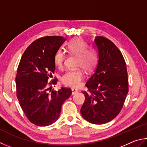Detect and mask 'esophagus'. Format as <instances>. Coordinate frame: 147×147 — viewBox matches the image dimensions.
<instances>
[{"mask_svg": "<svg viewBox=\"0 0 147 147\" xmlns=\"http://www.w3.org/2000/svg\"><path fill=\"white\" fill-rule=\"evenodd\" d=\"M71 92H72V95H75L76 93H78V90L76 88H72Z\"/></svg>", "mask_w": 147, "mask_h": 147, "instance_id": "1", "label": "esophagus"}]
</instances>
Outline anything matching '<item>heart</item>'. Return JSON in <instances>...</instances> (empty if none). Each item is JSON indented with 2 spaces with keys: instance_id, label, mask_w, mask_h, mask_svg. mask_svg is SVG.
I'll list each match as a JSON object with an SVG mask.
<instances>
[{
  "instance_id": "b5f03b06",
  "label": "heart",
  "mask_w": 147,
  "mask_h": 147,
  "mask_svg": "<svg viewBox=\"0 0 147 147\" xmlns=\"http://www.w3.org/2000/svg\"><path fill=\"white\" fill-rule=\"evenodd\" d=\"M66 50L77 56L76 66L81 67L86 73L93 70L97 63V55L93 50L88 48V46L80 38H74L66 44ZM64 55L60 51H57L53 57L54 64L57 68L63 69ZM84 78V72L81 68L69 69L61 77V82L66 86L78 87Z\"/></svg>"
}]
</instances>
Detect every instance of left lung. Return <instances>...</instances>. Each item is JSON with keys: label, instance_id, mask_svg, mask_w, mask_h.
Instances as JSON below:
<instances>
[{"label": "left lung", "instance_id": "obj_1", "mask_svg": "<svg viewBox=\"0 0 147 147\" xmlns=\"http://www.w3.org/2000/svg\"><path fill=\"white\" fill-rule=\"evenodd\" d=\"M99 61L94 74L83 91L85 100L81 114L87 121L96 125L110 121L119 114L128 92L127 66L121 52L106 37L97 36Z\"/></svg>", "mask_w": 147, "mask_h": 147}]
</instances>
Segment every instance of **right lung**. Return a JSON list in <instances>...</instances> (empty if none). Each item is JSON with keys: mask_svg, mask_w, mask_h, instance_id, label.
Here are the masks:
<instances>
[{"mask_svg": "<svg viewBox=\"0 0 147 147\" xmlns=\"http://www.w3.org/2000/svg\"><path fill=\"white\" fill-rule=\"evenodd\" d=\"M65 38L46 36L31 44L24 51L17 68V97L30 121L46 127L58 119L63 102L71 95L69 88L49 91L57 79L48 82L55 69L53 57Z\"/></svg>", "mask_w": 147, "mask_h": 147, "instance_id": "add662e5", "label": "right lung"}]
</instances>
